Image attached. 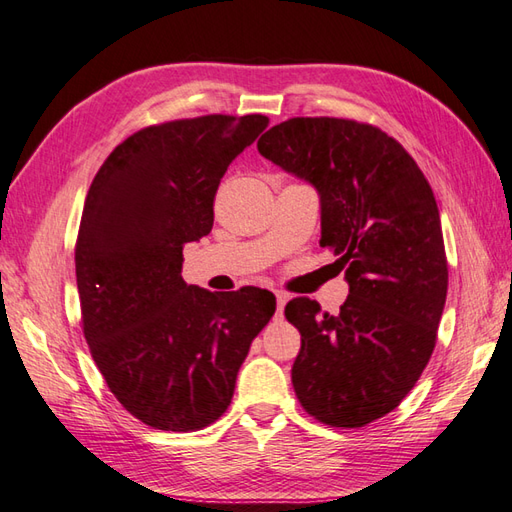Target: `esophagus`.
Masks as SVG:
<instances>
[{
	"label": "esophagus",
	"mask_w": 512,
	"mask_h": 512,
	"mask_svg": "<svg viewBox=\"0 0 512 512\" xmlns=\"http://www.w3.org/2000/svg\"><path fill=\"white\" fill-rule=\"evenodd\" d=\"M276 302H278V311H276V317H278V320H282V311H285L287 295L282 293V291H276Z\"/></svg>",
	"instance_id": "1"
}]
</instances>
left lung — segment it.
Returning <instances> with one entry per match:
<instances>
[{"label":"left lung","mask_w":512,"mask_h":512,"mask_svg":"<svg viewBox=\"0 0 512 512\" xmlns=\"http://www.w3.org/2000/svg\"><path fill=\"white\" fill-rule=\"evenodd\" d=\"M258 151L320 192V245L339 256L350 285L337 315L309 298L285 306L302 335L295 396L324 425L363 427L399 407L436 346L449 269L434 190L412 155L368 122L289 118Z\"/></svg>","instance_id":"8db88e82"}]
</instances>
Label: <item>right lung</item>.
Instances as JSON below:
<instances>
[{
  "label": "right lung",
  "instance_id": "obj_1",
  "mask_svg": "<svg viewBox=\"0 0 512 512\" xmlns=\"http://www.w3.org/2000/svg\"><path fill=\"white\" fill-rule=\"evenodd\" d=\"M267 124L263 113L151 124L89 186L74 249L83 333L111 394L153 429L219 420L276 311L267 289L210 293L181 278L184 245L212 230L227 166Z\"/></svg>",
  "mask_w": 512,
  "mask_h": 512
}]
</instances>
